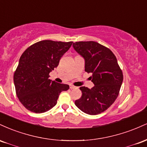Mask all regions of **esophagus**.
I'll return each mask as SVG.
<instances>
[{"mask_svg": "<svg viewBox=\"0 0 147 147\" xmlns=\"http://www.w3.org/2000/svg\"><path fill=\"white\" fill-rule=\"evenodd\" d=\"M70 89H77V87L75 86L70 85Z\"/></svg>", "mask_w": 147, "mask_h": 147, "instance_id": "obj_1", "label": "esophagus"}]
</instances>
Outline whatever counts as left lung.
<instances>
[{"instance_id":"1","label":"left lung","mask_w":147,"mask_h":147,"mask_svg":"<svg viewBox=\"0 0 147 147\" xmlns=\"http://www.w3.org/2000/svg\"><path fill=\"white\" fill-rule=\"evenodd\" d=\"M73 48L85 60V71L92 73L94 87H80L82 95L75 102L85 113L95 115L105 111L119 95L122 71L112 51L95 41L75 42Z\"/></svg>"}]
</instances>
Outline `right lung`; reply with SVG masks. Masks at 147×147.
Masks as SVG:
<instances>
[{
  "label": "right lung",
  "instance_id": "obj_1",
  "mask_svg": "<svg viewBox=\"0 0 147 147\" xmlns=\"http://www.w3.org/2000/svg\"><path fill=\"white\" fill-rule=\"evenodd\" d=\"M72 42L44 40L32 45L22 54L14 75L16 95L28 110L36 113L46 112L57 104L67 84L49 79L50 72L58 66L62 56Z\"/></svg>",
  "mask_w": 147,
  "mask_h": 147
}]
</instances>
